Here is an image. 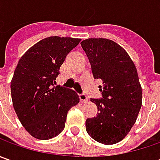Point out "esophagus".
Here are the masks:
<instances>
[{
    "label": "esophagus",
    "mask_w": 160,
    "mask_h": 160,
    "mask_svg": "<svg viewBox=\"0 0 160 160\" xmlns=\"http://www.w3.org/2000/svg\"><path fill=\"white\" fill-rule=\"evenodd\" d=\"M79 99H80V101H81L82 102H88V97L85 95L84 93H81V94H79Z\"/></svg>",
    "instance_id": "1"
}]
</instances>
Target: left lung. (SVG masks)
<instances>
[{
	"label": "left lung",
	"instance_id": "obj_1",
	"mask_svg": "<svg viewBox=\"0 0 160 160\" xmlns=\"http://www.w3.org/2000/svg\"><path fill=\"white\" fill-rule=\"evenodd\" d=\"M95 79H101V99H91L97 116L87 118L86 131L103 144L119 142L130 132L142 107V87L132 60L113 41L89 38L81 42Z\"/></svg>",
	"mask_w": 160,
	"mask_h": 160
}]
</instances>
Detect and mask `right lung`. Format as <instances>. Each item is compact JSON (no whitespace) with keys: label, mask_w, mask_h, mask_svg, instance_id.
<instances>
[{"label":"right lung","mask_w":160,"mask_h":160,"mask_svg":"<svg viewBox=\"0 0 160 160\" xmlns=\"http://www.w3.org/2000/svg\"><path fill=\"white\" fill-rule=\"evenodd\" d=\"M81 39L51 36L32 46L19 59L10 83L15 112L33 137L49 140L63 131L67 115L79 102L73 90L56 85L67 55Z\"/></svg>","instance_id":"add662e5"}]
</instances>
